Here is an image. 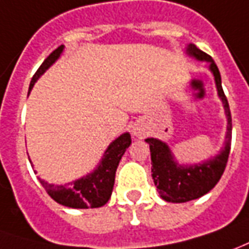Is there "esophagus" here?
Masks as SVG:
<instances>
[{
	"label": "esophagus",
	"mask_w": 249,
	"mask_h": 249,
	"mask_svg": "<svg viewBox=\"0 0 249 249\" xmlns=\"http://www.w3.org/2000/svg\"><path fill=\"white\" fill-rule=\"evenodd\" d=\"M133 135H135V136H142V129H140V128H139V126H136V128H133Z\"/></svg>",
	"instance_id": "1"
}]
</instances>
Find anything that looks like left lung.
Masks as SVG:
<instances>
[{
  "mask_svg": "<svg viewBox=\"0 0 249 249\" xmlns=\"http://www.w3.org/2000/svg\"><path fill=\"white\" fill-rule=\"evenodd\" d=\"M186 53L187 56L196 59L198 62L209 63L210 72L214 76L217 94L221 100L227 116V135L224 147L218 151V154L206 160L193 164H180L167 142L155 137L145 139V142L149 144L151 151V173L155 186L164 201L174 203L197 199L209 193L217 185L227 166L232 140V117L227 97L222 90L221 75L218 67L208 53L201 51L194 44H189L186 47Z\"/></svg>",
  "mask_w": 249,
  "mask_h": 249,
  "instance_id": "left-lung-1",
  "label": "left lung"
}]
</instances>
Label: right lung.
<instances>
[{"mask_svg":"<svg viewBox=\"0 0 249 249\" xmlns=\"http://www.w3.org/2000/svg\"><path fill=\"white\" fill-rule=\"evenodd\" d=\"M63 50L64 46L58 47L41 63L39 70L36 71V74L31 81L29 93L34 89L35 83L37 82L40 76L60 58ZM130 142L132 140H130L129 132L120 135L117 139H114L107 145V148L105 149V152L101 158L100 163L95 166L94 170L91 173L86 174L85 177H81L79 179H75L66 185H55V183H48L44 179L39 178L40 183L43 185V187L48 193V196L53 201H56L63 206L72 208V209L101 208L109 201V198L112 196L117 167H119L123 155L130 145Z\"/></svg>","mask_w":249,"mask_h":249,"instance_id":"obj_1","label":"right lung"}]
</instances>
